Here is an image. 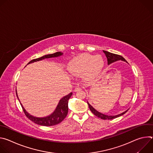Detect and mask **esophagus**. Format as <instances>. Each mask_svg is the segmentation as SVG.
<instances>
[{"label":"esophagus","mask_w":153,"mask_h":153,"mask_svg":"<svg viewBox=\"0 0 153 153\" xmlns=\"http://www.w3.org/2000/svg\"><path fill=\"white\" fill-rule=\"evenodd\" d=\"M80 90H82V88H81V87H80V86H77V87H76L75 89H74L75 92H78V91H80Z\"/></svg>","instance_id":"34e87169"}]
</instances>
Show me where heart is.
Here are the masks:
<instances>
[{"mask_svg":"<svg viewBox=\"0 0 153 153\" xmlns=\"http://www.w3.org/2000/svg\"><path fill=\"white\" fill-rule=\"evenodd\" d=\"M103 67L104 60L100 55L82 54L70 60L67 70L73 76L84 74L86 79H93L100 74Z\"/></svg>","mask_w":153,"mask_h":153,"instance_id":"obj_1","label":"heart"}]
</instances>
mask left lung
<instances>
[{
    "instance_id": "1",
    "label": "left lung",
    "mask_w": 153,
    "mask_h": 153,
    "mask_svg": "<svg viewBox=\"0 0 153 153\" xmlns=\"http://www.w3.org/2000/svg\"><path fill=\"white\" fill-rule=\"evenodd\" d=\"M103 52L105 53L106 58H107V60H108V65H110L111 63H113V62H115L116 61H118V60H122V61H124L125 62L127 63L126 60L121 56L120 55H118V54H113V53H110L108 51H104L103 50ZM87 103H88V106H89V108L90 110H91V111L96 116H97V117L99 118H100L102 119H103V120H111V119H115V118H117V117H119L122 115H123L125 113L127 112V111L128 110V109L127 110H126L125 111L119 114H117V115H115V116H110V115H106V114H104L100 112H99L98 111H97L96 109L90 104V103L87 101Z\"/></svg>"
}]
</instances>
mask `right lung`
<instances>
[{"instance_id": "right-lung-1", "label": "right lung", "mask_w": 153, "mask_h": 153, "mask_svg": "<svg viewBox=\"0 0 153 153\" xmlns=\"http://www.w3.org/2000/svg\"><path fill=\"white\" fill-rule=\"evenodd\" d=\"M63 55V53L62 52H56L53 54H47L43 56H42L41 57L33 59L31 60L27 65L34 63L35 62L40 61L43 59H48V58H53V57H57L59 56H61ZM73 94V93H70L69 94L64 96L62 97L59 102L55 110L53 111V113L50 114L49 116H47L46 117H35L32 115H31L30 113H28L23 106V105H22L20 103V101L18 97L17 93L16 91V96L18 99V100L20 102V105H22V107L23 108V110L24 113L25 114L26 116L32 122L34 123L42 125V126H53L59 124L60 123L65 117H66L68 111V100L71 97Z\"/></svg>"}]
</instances>
